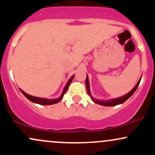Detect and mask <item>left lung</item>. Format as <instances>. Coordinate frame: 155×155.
Returning <instances> with one entry per match:
<instances>
[{
	"label": "left lung",
	"mask_w": 155,
	"mask_h": 155,
	"mask_svg": "<svg viewBox=\"0 0 155 155\" xmlns=\"http://www.w3.org/2000/svg\"><path fill=\"white\" fill-rule=\"evenodd\" d=\"M140 79L139 80V81H138V82L137 83V84L136 85V87H135L133 88L130 92H128V93H127V95L122 96V97H119V98L113 99V100L108 101H98V100H95V98H93V97H92V96L91 95V92H90V84H89V80H88V76H87L86 82H85V84H86L87 92L88 95H90V98L92 99V101H94V102L96 103V104H97L102 105V106H117V105H119V104H123V103L125 102V101H127L130 97H131L133 94L135 92H136V89L138 88V85H139V83H140Z\"/></svg>",
	"instance_id": "left-lung-1"
}]
</instances>
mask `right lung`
<instances>
[{"mask_svg":"<svg viewBox=\"0 0 155 155\" xmlns=\"http://www.w3.org/2000/svg\"><path fill=\"white\" fill-rule=\"evenodd\" d=\"M73 79H74V76H72V77L70 79H69V81H68V83L66 84V85H65V88H64L63 94H62L61 96H60V97L58 99H55V100H48V99H46V98H41V97H34V96H31V95H28V94L25 93V92L24 91H22V90H20V91L22 92V93L25 96V97L28 99V100L32 101V102L35 103V104H40V105H51V104H57V103L59 102V101L61 100L62 98H63L64 94H65V92H67L68 88V87H69V85H70V84L71 83Z\"/></svg>","mask_w":155,"mask_h":155,"instance_id":"right-lung-1","label":"right lung"}]
</instances>
